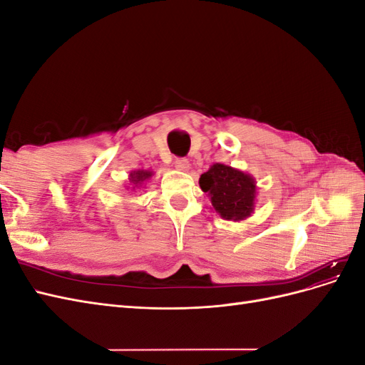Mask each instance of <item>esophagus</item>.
Instances as JSON below:
<instances>
[{"instance_id":"34e87169","label":"esophagus","mask_w":365,"mask_h":365,"mask_svg":"<svg viewBox=\"0 0 365 365\" xmlns=\"http://www.w3.org/2000/svg\"><path fill=\"white\" fill-rule=\"evenodd\" d=\"M175 168L178 169V170H182V172H185V170H189V168H190V164H189V160L187 158H184V157H180V158H175Z\"/></svg>"}]
</instances>
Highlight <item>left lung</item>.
Returning a JSON list of instances; mask_svg holds the SVG:
<instances>
[{
    "mask_svg": "<svg viewBox=\"0 0 365 365\" xmlns=\"http://www.w3.org/2000/svg\"><path fill=\"white\" fill-rule=\"evenodd\" d=\"M200 185L212 196V205L224 219L240 220L252 213L256 182L250 175L216 163L201 175Z\"/></svg>",
    "mask_w": 365,
    "mask_h": 365,
    "instance_id": "left-lung-1",
    "label": "left lung"
}]
</instances>
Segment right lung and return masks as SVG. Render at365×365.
<instances>
[{
    "mask_svg": "<svg viewBox=\"0 0 365 365\" xmlns=\"http://www.w3.org/2000/svg\"><path fill=\"white\" fill-rule=\"evenodd\" d=\"M150 176H152V172H148V170H137V172H134V173H130V181L137 185L138 182L150 178Z\"/></svg>",
    "mask_w": 365,
    "mask_h": 365,
    "instance_id": "right-lung-1",
    "label": "right lung"
}]
</instances>
